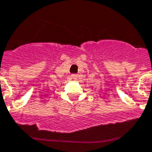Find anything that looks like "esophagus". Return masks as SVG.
<instances>
[{"label":"esophagus","instance_id":"1","mask_svg":"<svg viewBox=\"0 0 152 152\" xmlns=\"http://www.w3.org/2000/svg\"><path fill=\"white\" fill-rule=\"evenodd\" d=\"M77 77V75H72V78H73V79H76Z\"/></svg>","mask_w":152,"mask_h":152}]
</instances>
